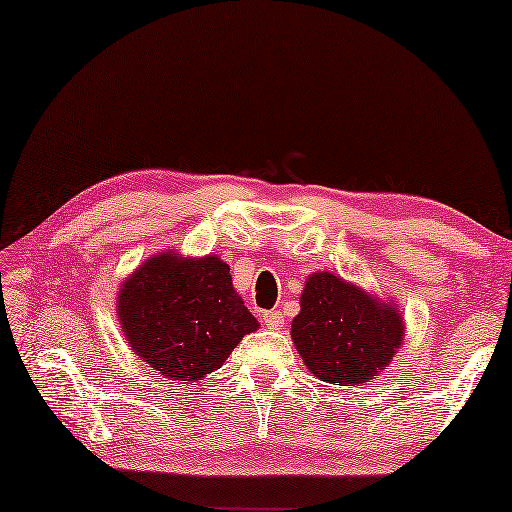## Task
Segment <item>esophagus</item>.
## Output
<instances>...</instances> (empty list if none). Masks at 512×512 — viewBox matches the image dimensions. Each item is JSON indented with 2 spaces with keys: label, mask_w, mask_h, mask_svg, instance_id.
<instances>
[{
  "label": "esophagus",
  "mask_w": 512,
  "mask_h": 512,
  "mask_svg": "<svg viewBox=\"0 0 512 512\" xmlns=\"http://www.w3.org/2000/svg\"><path fill=\"white\" fill-rule=\"evenodd\" d=\"M263 322L270 326V329H281V326H283V315H281V311L263 313Z\"/></svg>",
  "instance_id": "1"
}]
</instances>
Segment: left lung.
<instances>
[{
    "mask_svg": "<svg viewBox=\"0 0 512 512\" xmlns=\"http://www.w3.org/2000/svg\"><path fill=\"white\" fill-rule=\"evenodd\" d=\"M292 340L308 370L329 383H367L401 345L397 308L365 295L329 272L308 276Z\"/></svg>",
    "mask_w": 512,
    "mask_h": 512,
    "instance_id": "1",
    "label": "left lung"
}]
</instances>
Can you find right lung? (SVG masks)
Listing matches in <instances>:
<instances>
[{"label": "right lung", "instance_id": "add662e5", "mask_svg": "<svg viewBox=\"0 0 512 512\" xmlns=\"http://www.w3.org/2000/svg\"><path fill=\"white\" fill-rule=\"evenodd\" d=\"M124 335L149 367L170 381H201L220 370L256 317L233 290L229 265L165 251L124 281L117 297Z\"/></svg>", "mask_w": 512, "mask_h": 512}]
</instances>
